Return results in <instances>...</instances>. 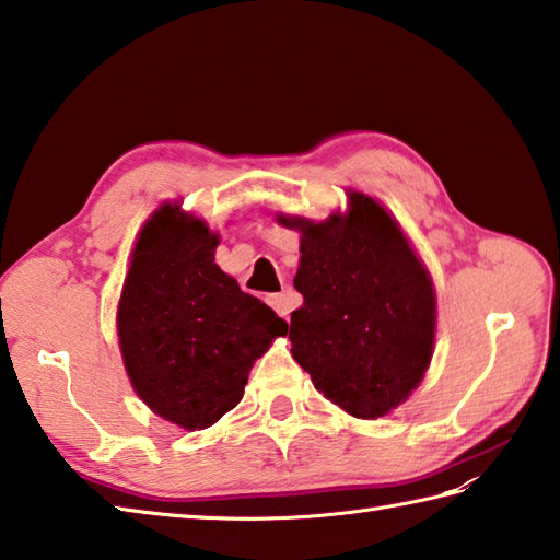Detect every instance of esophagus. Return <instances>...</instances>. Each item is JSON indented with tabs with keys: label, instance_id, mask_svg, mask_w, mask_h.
Wrapping results in <instances>:
<instances>
[{
	"label": "esophagus",
	"instance_id": "1",
	"mask_svg": "<svg viewBox=\"0 0 560 560\" xmlns=\"http://www.w3.org/2000/svg\"><path fill=\"white\" fill-rule=\"evenodd\" d=\"M268 304L276 308V312L282 316V318H290L292 314V306H294V300H292V292H280V294H270L268 296Z\"/></svg>",
	"mask_w": 560,
	"mask_h": 560
}]
</instances>
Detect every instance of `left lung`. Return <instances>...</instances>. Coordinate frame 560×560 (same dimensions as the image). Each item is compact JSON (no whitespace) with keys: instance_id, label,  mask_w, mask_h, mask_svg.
I'll list each match as a JSON object with an SVG mask.
<instances>
[{"instance_id":"obj_1","label":"left lung","mask_w":560,"mask_h":560,"mask_svg":"<svg viewBox=\"0 0 560 560\" xmlns=\"http://www.w3.org/2000/svg\"><path fill=\"white\" fill-rule=\"evenodd\" d=\"M302 232L290 340L316 390L359 419H378L412 393L433 354L436 294L429 270L374 198L350 194L328 220L278 218Z\"/></svg>"}]
</instances>
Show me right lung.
I'll list each match as a JSON object with an SVG mask.
<instances>
[{
    "mask_svg": "<svg viewBox=\"0 0 560 560\" xmlns=\"http://www.w3.org/2000/svg\"><path fill=\"white\" fill-rule=\"evenodd\" d=\"M215 246L203 220L158 208L136 242L117 312L133 390L189 431L237 407L256 359L288 335V323L218 268Z\"/></svg>",
    "mask_w": 560,
    "mask_h": 560,
    "instance_id": "right-lung-1",
    "label": "right lung"
}]
</instances>
